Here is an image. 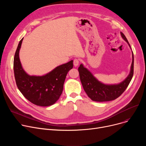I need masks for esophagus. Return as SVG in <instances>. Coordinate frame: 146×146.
<instances>
[{
  "label": "esophagus",
  "instance_id": "obj_1",
  "mask_svg": "<svg viewBox=\"0 0 146 146\" xmlns=\"http://www.w3.org/2000/svg\"><path fill=\"white\" fill-rule=\"evenodd\" d=\"M79 64V60L77 58H75L74 60H73V64L75 67H77Z\"/></svg>",
  "mask_w": 146,
  "mask_h": 146
}]
</instances>
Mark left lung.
<instances>
[{"label":"left lung","mask_w":146,"mask_h":146,"mask_svg":"<svg viewBox=\"0 0 146 146\" xmlns=\"http://www.w3.org/2000/svg\"><path fill=\"white\" fill-rule=\"evenodd\" d=\"M122 38L130 45L124 34L121 32ZM132 63L130 72L126 79L118 84L107 85L99 82L88 69L81 64L78 68L80 79L83 88L88 96L96 102L110 101L118 98L128 87L134 73V55L132 52Z\"/></svg>","instance_id":"1"}]
</instances>
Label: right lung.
Returning <instances> with one entry per match:
<instances>
[{
	"label": "right lung",
	"mask_w": 146,
	"mask_h": 146,
	"mask_svg": "<svg viewBox=\"0 0 146 146\" xmlns=\"http://www.w3.org/2000/svg\"><path fill=\"white\" fill-rule=\"evenodd\" d=\"M23 38L18 44L13 60L17 87L31 103L41 106L52 105L58 101L62 94L66 75L73 68V61L58 66L44 75L30 76L23 68L19 56Z\"/></svg>",
	"instance_id": "obj_1"
}]
</instances>
